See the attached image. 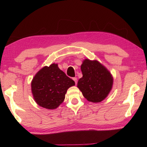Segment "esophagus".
<instances>
[{"instance_id": "1", "label": "esophagus", "mask_w": 147, "mask_h": 147, "mask_svg": "<svg viewBox=\"0 0 147 147\" xmlns=\"http://www.w3.org/2000/svg\"><path fill=\"white\" fill-rule=\"evenodd\" d=\"M73 80L75 82V84H76H76H77V78H76V77H74V78H73Z\"/></svg>"}]
</instances>
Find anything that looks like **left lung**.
<instances>
[{
    "label": "left lung",
    "instance_id": "obj_1",
    "mask_svg": "<svg viewBox=\"0 0 147 147\" xmlns=\"http://www.w3.org/2000/svg\"><path fill=\"white\" fill-rule=\"evenodd\" d=\"M83 76L79 79L78 88L89 102L104 100L112 89L113 78L105 66L97 60L85 59L81 65Z\"/></svg>",
    "mask_w": 147,
    "mask_h": 147
}]
</instances>
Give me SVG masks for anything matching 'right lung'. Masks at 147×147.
<instances>
[{
	"label": "right lung",
	"instance_id": "add662e5",
	"mask_svg": "<svg viewBox=\"0 0 147 147\" xmlns=\"http://www.w3.org/2000/svg\"><path fill=\"white\" fill-rule=\"evenodd\" d=\"M74 85L73 80L54 63L43 67L34 76L31 82L32 93L39 106L54 109L63 102L67 89Z\"/></svg>",
	"mask_w": 147,
	"mask_h": 147
}]
</instances>
